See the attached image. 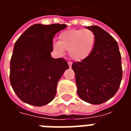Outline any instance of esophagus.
I'll return each mask as SVG.
<instances>
[{
	"label": "esophagus",
	"instance_id": "1",
	"mask_svg": "<svg viewBox=\"0 0 131 131\" xmlns=\"http://www.w3.org/2000/svg\"><path fill=\"white\" fill-rule=\"evenodd\" d=\"M68 64H69V68H71V65H72V62H69Z\"/></svg>",
	"mask_w": 131,
	"mask_h": 131
}]
</instances>
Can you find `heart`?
<instances>
[{
  "label": "heart",
  "mask_w": 131,
  "mask_h": 131,
  "mask_svg": "<svg viewBox=\"0 0 131 131\" xmlns=\"http://www.w3.org/2000/svg\"><path fill=\"white\" fill-rule=\"evenodd\" d=\"M59 41L52 43V48L57 53L62 54L64 50L69 51V55L77 62L88 58L93 51L96 36L90 29H70L59 35Z\"/></svg>",
  "instance_id": "b5f03b06"
}]
</instances>
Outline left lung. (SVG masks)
<instances>
[{
  "label": "left lung",
  "instance_id": "left-lung-1",
  "mask_svg": "<svg viewBox=\"0 0 131 131\" xmlns=\"http://www.w3.org/2000/svg\"><path fill=\"white\" fill-rule=\"evenodd\" d=\"M96 36L93 51L85 60L74 62L77 93L83 101L100 104L112 97L122 79L121 56L117 42L98 26L86 27Z\"/></svg>",
  "mask_w": 131,
  "mask_h": 131
}]
</instances>
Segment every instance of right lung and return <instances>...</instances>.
Listing matches in <instances>:
<instances>
[{
    "mask_svg": "<svg viewBox=\"0 0 131 131\" xmlns=\"http://www.w3.org/2000/svg\"><path fill=\"white\" fill-rule=\"evenodd\" d=\"M66 27V24H34L15 43L10 81L21 101L40 107L54 99L57 82L69 65L63 58L51 57L52 38Z\"/></svg>",
    "mask_w": 131,
    "mask_h": 131,
    "instance_id": "obj_1",
    "label": "right lung"
}]
</instances>
